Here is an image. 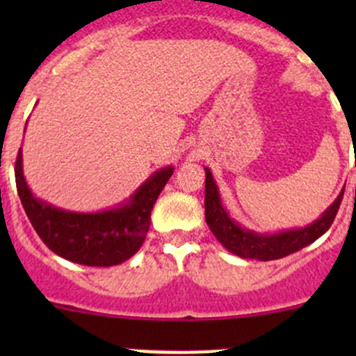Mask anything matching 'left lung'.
<instances>
[{
	"mask_svg": "<svg viewBox=\"0 0 356 356\" xmlns=\"http://www.w3.org/2000/svg\"><path fill=\"white\" fill-rule=\"evenodd\" d=\"M204 218L208 227L225 250L248 260H279L317 241L331 227L344 195L343 188L331 207L317 220L305 227L286 229L279 232H257L243 227L229 215L227 208L222 203L217 182L208 167H204Z\"/></svg>",
	"mask_w": 356,
	"mask_h": 356,
	"instance_id": "obj_1",
	"label": "left lung"
}]
</instances>
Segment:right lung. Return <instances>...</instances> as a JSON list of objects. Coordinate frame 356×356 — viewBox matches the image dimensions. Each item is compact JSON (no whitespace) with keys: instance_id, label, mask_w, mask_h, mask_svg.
<instances>
[{"instance_id":"add662e5","label":"right lung","mask_w":356,"mask_h":356,"mask_svg":"<svg viewBox=\"0 0 356 356\" xmlns=\"http://www.w3.org/2000/svg\"><path fill=\"white\" fill-rule=\"evenodd\" d=\"M172 174L174 165L158 168L127 200L106 210L74 211L34 196L24 177L22 148L15 163L17 191L39 238L58 257L88 267H111L138 253L153 204Z\"/></svg>"}]
</instances>
